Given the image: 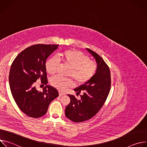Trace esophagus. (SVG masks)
<instances>
[{
	"instance_id": "esophagus-1",
	"label": "esophagus",
	"mask_w": 147,
	"mask_h": 147,
	"mask_svg": "<svg viewBox=\"0 0 147 147\" xmlns=\"http://www.w3.org/2000/svg\"><path fill=\"white\" fill-rule=\"evenodd\" d=\"M59 96H62V95H64L66 94L65 92H62L61 91H59Z\"/></svg>"
}]
</instances>
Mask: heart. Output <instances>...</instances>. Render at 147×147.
I'll list each match as a JSON object with an SVG mask.
<instances>
[{"instance_id":"obj_1","label":"heart","mask_w":147,"mask_h":147,"mask_svg":"<svg viewBox=\"0 0 147 147\" xmlns=\"http://www.w3.org/2000/svg\"><path fill=\"white\" fill-rule=\"evenodd\" d=\"M59 60L70 67L68 76L73 78L78 84H82L88 81L96 71V63L90 60L88 56L78 51L67 50L59 54L57 57H51L46 61L45 69L49 74L56 73L59 64ZM51 84L60 91H65L74 84L71 78H63L59 76L52 77Z\"/></svg>"}]
</instances>
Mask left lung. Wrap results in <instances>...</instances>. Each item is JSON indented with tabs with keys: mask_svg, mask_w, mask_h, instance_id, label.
Here are the masks:
<instances>
[{
	"mask_svg": "<svg viewBox=\"0 0 147 147\" xmlns=\"http://www.w3.org/2000/svg\"><path fill=\"white\" fill-rule=\"evenodd\" d=\"M95 58L96 71L91 79L74 89L77 95L82 92L81 99L68 95L70 102L65 109L66 116L74 122H82L95 116L106 101L111 90L110 69L103 59L96 53L86 49Z\"/></svg>",
	"mask_w": 147,
	"mask_h": 147,
	"instance_id": "left-lung-1",
	"label": "left lung"
}]
</instances>
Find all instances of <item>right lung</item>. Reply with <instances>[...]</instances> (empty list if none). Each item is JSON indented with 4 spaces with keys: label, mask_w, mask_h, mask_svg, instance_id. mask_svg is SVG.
Returning a JSON list of instances; mask_svg holds the SVG:
<instances>
[{
    "label": "right lung",
    "mask_w": 147,
    "mask_h": 147,
    "mask_svg": "<svg viewBox=\"0 0 147 147\" xmlns=\"http://www.w3.org/2000/svg\"><path fill=\"white\" fill-rule=\"evenodd\" d=\"M58 45L31 46L20 52L11 66L9 81L11 94L20 110L30 117L38 118L45 115L50 103L59 96L53 87L46 86L41 92L34 86L38 79L47 84L45 63Z\"/></svg>",
    "instance_id": "obj_1"
}]
</instances>
